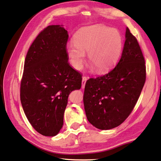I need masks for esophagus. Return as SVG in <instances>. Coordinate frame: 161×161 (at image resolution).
I'll list each match as a JSON object with an SVG mask.
<instances>
[{
	"label": "esophagus",
	"mask_w": 161,
	"mask_h": 161,
	"mask_svg": "<svg viewBox=\"0 0 161 161\" xmlns=\"http://www.w3.org/2000/svg\"><path fill=\"white\" fill-rule=\"evenodd\" d=\"M88 80V78L86 77V76H83V78H82V88H85V85H86V80Z\"/></svg>",
	"instance_id": "34e87169"
}]
</instances>
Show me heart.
<instances>
[{
	"label": "heart",
	"mask_w": 161,
	"mask_h": 161,
	"mask_svg": "<svg viewBox=\"0 0 161 161\" xmlns=\"http://www.w3.org/2000/svg\"><path fill=\"white\" fill-rule=\"evenodd\" d=\"M122 37L118 30L96 24L84 27L74 36V42L67 44L66 53L75 70L83 68L88 53V60L103 73L111 70L122 50Z\"/></svg>",
	"instance_id": "obj_1"
}]
</instances>
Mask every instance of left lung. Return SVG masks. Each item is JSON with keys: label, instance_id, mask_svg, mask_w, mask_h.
<instances>
[{"label": "left lung", "instance_id": "left-lung-1", "mask_svg": "<svg viewBox=\"0 0 161 161\" xmlns=\"http://www.w3.org/2000/svg\"><path fill=\"white\" fill-rule=\"evenodd\" d=\"M119 61L105 75L86 81L83 103L88 122L110 130L132 113L146 80V66L139 43L127 27Z\"/></svg>", "mask_w": 161, "mask_h": 161}]
</instances>
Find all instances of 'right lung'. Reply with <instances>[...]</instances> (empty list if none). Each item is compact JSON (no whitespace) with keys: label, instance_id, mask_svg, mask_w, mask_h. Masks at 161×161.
<instances>
[{"label":"right lung","instance_id":"1","mask_svg":"<svg viewBox=\"0 0 161 161\" xmlns=\"http://www.w3.org/2000/svg\"><path fill=\"white\" fill-rule=\"evenodd\" d=\"M68 39L63 26H48L32 42L24 61L21 105L29 123L44 136L58 134L68 96L81 87L82 75L68 63Z\"/></svg>","mask_w":161,"mask_h":161}]
</instances>
